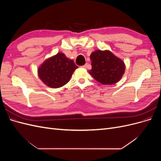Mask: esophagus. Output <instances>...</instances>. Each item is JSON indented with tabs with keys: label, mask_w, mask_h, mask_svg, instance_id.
Returning a JSON list of instances; mask_svg holds the SVG:
<instances>
[{
	"label": "esophagus",
	"mask_w": 161,
	"mask_h": 161,
	"mask_svg": "<svg viewBox=\"0 0 161 161\" xmlns=\"http://www.w3.org/2000/svg\"><path fill=\"white\" fill-rule=\"evenodd\" d=\"M87 66H88V65H87V64H85V65L82 66V67L85 68V69H86V68H87Z\"/></svg>",
	"instance_id": "esophagus-1"
}]
</instances>
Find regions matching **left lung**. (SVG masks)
Here are the masks:
<instances>
[{
  "label": "left lung",
  "mask_w": 161,
  "mask_h": 161,
  "mask_svg": "<svg viewBox=\"0 0 161 161\" xmlns=\"http://www.w3.org/2000/svg\"><path fill=\"white\" fill-rule=\"evenodd\" d=\"M90 58L89 74L103 85H113L118 82L125 71L124 62L110 51L100 50L92 52Z\"/></svg>",
  "instance_id": "8db88e82"
}]
</instances>
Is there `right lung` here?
I'll use <instances>...</instances> for the list:
<instances>
[{
  "instance_id": "add662e5",
  "label": "right lung",
  "mask_w": 161,
  "mask_h": 161,
  "mask_svg": "<svg viewBox=\"0 0 161 161\" xmlns=\"http://www.w3.org/2000/svg\"><path fill=\"white\" fill-rule=\"evenodd\" d=\"M78 66L62 53L48 58L39 67L38 75L43 83L52 88H59L70 79Z\"/></svg>"
}]
</instances>
